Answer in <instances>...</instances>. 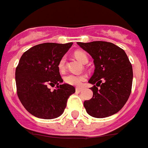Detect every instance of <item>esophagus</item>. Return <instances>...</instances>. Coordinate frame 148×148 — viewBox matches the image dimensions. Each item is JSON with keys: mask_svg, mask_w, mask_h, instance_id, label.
Listing matches in <instances>:
<instances>
[{"mask_svg": "<svg viewBox=\"0 0 148 148\" xmlns=\"http://www.w3.org/2000/svg\"><path fill=\"white\" fill-rule=\"evenodd\" d=\"M82 90H83L82 88H76V91L77 92H81Z\"/></svg>", "mask_w": 148, "mask_h": 148, "instance_id": "esophagus-1", "label": "esophagus"}]
</instances>
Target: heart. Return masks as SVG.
Instances as JSON below:
<instances>
[{"label":"heart","mask_w":148,"mask_h":148,"mask_svg":"<svg viewBox=\"0 0 148 148\" xmlns=\"http://www.w3.org/2000/svg\"><path fill=\"white\" fill-rule=\"evenodd\" d=\"M74 56L76 59L81 61L84 64L88 62V56L83 51H76L74 52ZM58 69L60 72H64L66 67V56H63L58 61ZM86 79L85 75H76V74H69L64 76V80L66 84L73 86H79Z\"/></svg>","instance_id":"obj_1"}]
</instances>
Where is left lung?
Instances as JSON below:
<instances>
[{
	"instance_id": "left-lung-1",
	"label": "left lung",
	"mask_w": 148,
	"mask_h": 148,
	"mask_svg": "<svg viewBox=\"0 0 148 148\" xmlns=\"http://www.w3.org/2000/svg\"><path fill=\"white\" fill-rule=\"evenodd\" d=\"M77 44L92 56L95 64V71L88 82L96 85L91 88L92 98L84 102L86 111L95 118L112 116L124 106L132 92V64L124 50L112 43Z\"/></svg>"
}]
</instances>
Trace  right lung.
Instances as JSON below:
<instances>
[{
	"label": "right lung",
	"instance_id": "add662e5",
	"mask_svg": "<svg viewBox=\"0 0 148 148\" xmlns=\"http://www.w3.org/2000/svg\"><path fill=\"white\" fill-rule=\"evenodd\" d=\"M72 43H43L32 47L21 56L16 68V93L22 105L32 116L45 119L61 116L69 96L76 88L67 84L58 69V61ZM49 85H56L53 91Z\"/></svg>",
	"mask_w": 148,
	"mask_h": 148
}]
</instances>
